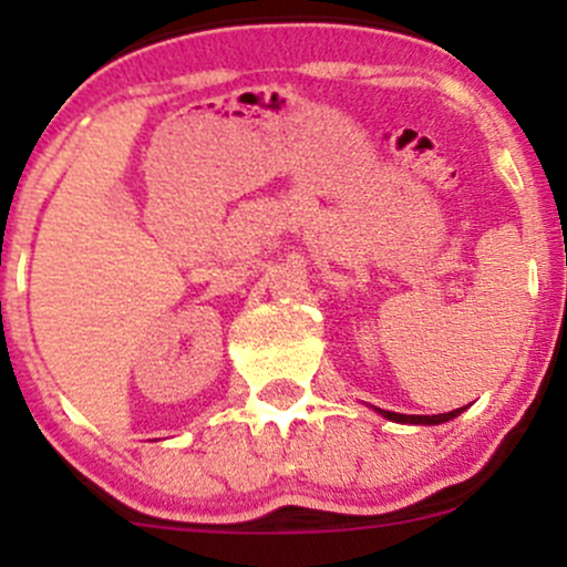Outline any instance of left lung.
I'll return each mask as SVG.
<instances>
[{"mask_svg":"<svg viewBox=\"0 0 567 567\" xmlns=\"http://www.w3.org/2000/svg\"><path fill=\"white\" fill-rule=\"evenodd\" d=\"M466 408H455L451 413H440V415H405V413H392V410H381L375 408V413H381L383 419L389 421H396V424H421V426H437V424H445V421H453L455 415L464 413Z\"/></svg>","mask_w":567,"mask_h":567,"instance_id":"8db88e82","label":"left lung"}]
</instances>
